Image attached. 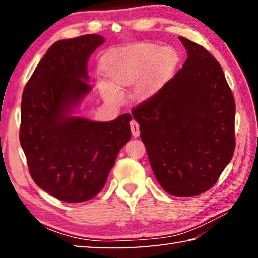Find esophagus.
Returning a JSON list of instances; mask_svg holds the SVG:
<instances>
[{
  "label": "esophagus",
  "instance_id": "34e87169",
  "mask_svg": "<svg viewBox=\"0 0 258 258\" xmlns=\"http://www.w3.org/2000/svg\"><path fill=\"white\" fill-rule=\"evenodd\" d=\"M130 126H131V132H132L133 137L138 138L140 135V126H139V124L135 120H132L130 123Z\"/></svg>",
  "mask_w": 258,
  "mask_h": 258
}]
</instances>
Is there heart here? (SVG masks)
Returning a JSON list of instances; mask_svg holds the SVG:
<instances>
[{
  "label": "heart",
  "mask_w": 258,
  "mask_h": 258,
  "mask_svg": "<svg viewBox=\"0 0 258 258\" xmlns=\"http://www.w3.org/2000/svg\"><path fill=\"white\" fill-rule=\"evenodd\" d=\"M175 52L151 43H138L106 52L99 67L108 86L101 87L104 99L113 101L117 92L133 86L135 101H147L158 92L175 66Z\"/></svg>",
  "instance_id": "b5f03b06"
}]
</instances>
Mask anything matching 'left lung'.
Instances as JSON below:
<instances>
[{
    "mask_svg": "<svg viewBox=\"0 0 258 258\" xmlns=\"http://www.w3.org/2000/svg\"><path fill=\"white\" fill-rule=\"evenodd\" d=\"M178 38L187 53L183 67L132 115L161 187L192 197L211 189L232 159L235 103L217 60Z\"/></svg>",
    "mask_w": 258,
    "mask_h": 258,
    "instance_id": "left-lung-1",
    "label": "left lung"
}]
</instances>
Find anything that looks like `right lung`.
<instances>
[{
  "label": "right lung",
  "mask_w": 258,
  "mask_h": 258,
  "mask_svg": "<svg viewBox=\"0 0 258 258\" xmlns=\"http://www.w3.org/2000/svg\"><path fill=\"white\" fill-rule=\"evenodd\" d=\"M104 41L89 34L55 42L23 93L19 138L30 176L66 203L98 195L131 139L130 113L104 123L73 115L92 90L87 61Z\"/></svg>",
  "instance_id": "right-lung-1"
}]
</instances>
